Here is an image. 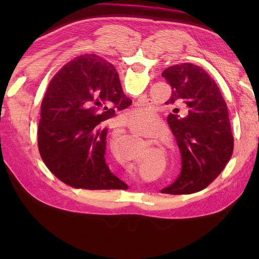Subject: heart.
<instances>
[{"label": "heart", "instance_id": "heart-1", "mask_svg": "<svg viewBox=\"0 0 259 259\" xmlns=\"http://www.w3.org/2000/svg\"><path fill=\"white\" fill-rule=\"evenodd\" d=\"M156 115L150 109L142 108V109H136L134 111H131L129 114V119L131 121H139V122L150 123L155 120Z\"/></svg>", "mask_w": 259, "mask_h": 259}]
</instances>
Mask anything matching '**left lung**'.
<instances>
[{
    "instance_id": "left-lung-1",
    "label": "left lung",
    "mask_w": 259,
    "mask_h": 259,
    "mask_svg": "<svg viewBox=\"0 0 259 259\" xmlns=\"http://www.w3.org/2000/svg\"><path fill=\"white\" fill-rule=\"evenodd\" d=\"M172 89L166 103L186 107L167 118L183 158L178 179L162 194H194L210 185L229 162L234 150L227 104L216 82L192 63L175 64L161 74Z\"/></svg>"
}]
</instances>
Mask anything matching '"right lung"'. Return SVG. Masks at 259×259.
Wrapping results in <instances>:
<instances>
[{
    "instance_id": "add662e5",
    "label": "right lung",
    "mask_w": 259,
    "mask_h": 259,
    "mask_svg": "<svg viewBox=\"0 0 259 259\" xmlns=\"http://www.w3.org/2000/svg\"><path fill=\"white\" fill-rule=\"evenodd\" d=\"M131 103L107 60L83 54L64 64L41 103L37 146L48 169L75 189L128 188L107 166L101 123Z\"/></svg>"
}]
</instances>
